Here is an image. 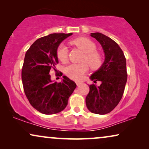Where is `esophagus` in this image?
I'll list each match as a JSON object with an SVG mask.
<instances>
[{"label": "esophagus", "mask_w": 149, "mask_h": 149, "mask_svg": "<svg viewBox=\"0 0 149 149\" xmlns=\"http://www.w3.org/2000/svg\"><path fill=\"white\" fill-rule=\"evenodd\" d=\"M76 84L77 86H79L81 84H82V82H81V81H76Z\"/></svg>", "instance_id": "34e87169"}]
</instances>
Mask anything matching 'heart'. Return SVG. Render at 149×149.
Instances as JSON below:
<instances>
[{
  "instance_id": "obj_1",
  "label": "heart",
  "mask_w": 149,
  "mask_h": 149,
  "mask_svg": "<svg viewBox=\"0 0 149 149\" xmlns=\"http://www.w3.org/2000/svg\"><path fill=\"white\" fill-rule=\"evenodd\" d=\"M77 47L85 53L81 64H72L64 68V73L68 78L72 80L79 81L87 72L89 66L92 70H97L102 65V57L96 50V45L90 39L85 37H79L71 41ZM57 57L62 62H65L68 59V49L64 45L61 44L57 49Z\"/></svg>"
}]
</instances>
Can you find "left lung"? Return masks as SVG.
I'll use <instances>...</instances> for the list:
<instances>
[{
	"instance_id": "1",
	"label": "left lung",
	"mask_w": 149,
	"mask_h": 149,
	"mask_svg": "<svg viewBox=\"0 0 149 149\" xmlns=\"http://www.w3.org/2000/svg\"><path fill=\"white\" fill-rule=\"evenodd\" d=\"M91 36L101 44L105 60L90 77L94 83L100 81L101 84L99 87L94 83L89 85L85 102L91 113L105 115L117 107L123 95L127 79L126 59L119 45L111 38L100 32L91 33Z\"/></svg>"
}]
</instances>
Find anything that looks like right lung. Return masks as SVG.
<instances>
[{
    "mask_svg": "<svg viewBox=\"0 0 149 149\" xmlns=\"http://www.w3.org/2000/svg\"><path fill=\"white\" fill-rule=\"evenodd\" d=\"M72 33H54L38 38L27 50L22 69L24 91L30 104L40 113L52 115L63 111L77 85L66 76L53 83L50 70L58 64L57 49ZM58 76H62L60 72Z\"/></svg>",
    "mask_w": 149,
    "mask_h": 149,
    "instance_id": "right-lung-1",
    "label": "right lung"
}]
</instances>
